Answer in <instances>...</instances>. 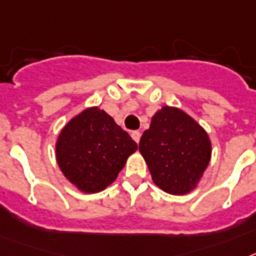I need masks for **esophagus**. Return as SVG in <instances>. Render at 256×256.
I'll return each mask as SVG.
<instances>
[{"instance_id": "obj_1", "label": "esophagus", "mask_w": 256, "mask_h": 256, "mask_svg": "<svg viewBox=\"0 0 256 256\" xmlns=\"http://www.w3.org/2000/svg\"><path fill=\"white\" fill-rule=\"evenodd\" d=\"M130 136H132L133 140H134L137 144H138V141H140V138H141V133L138 132V130H133V132L130 133Z\"/></svg>"}]
</instances>
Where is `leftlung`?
Returning <instances> with one entry per match:
<instances>
[{
	"label": "left lung",
	"instance_id": "8db88e82",
	"mask_svg": "<svg viewBox=\"0 0 256 256\" xmlns=\"http://www.w3.org/2000/svg\"><path fill=\"white\" fill-rule=\"evenodd\" d=\"M138 150L154 184L170 195H186L198 187L212 156L206 130L183 110L164 106L141 136Z\"/></svg>",
	"mask_w": 256,
	"mask_h": 256
}]
</instances>
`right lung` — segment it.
<instances>
[{
	"mask_svg": "<svg viewBox=\"0 0 256 256\" xmlns=\"http://www.w3.org/2000/svg\"><path fill=\"white\" fill-rule=\"evenodd\" d=\"M137 144L98 106L72 118L56 140V161L65 178L85 194L107 188Z\"/></svg>",
	"mask_w": 256,
	"mask_h": 256,
	"instance_id": "obj_1",
	"label": "right lung"
}]
</instances>
